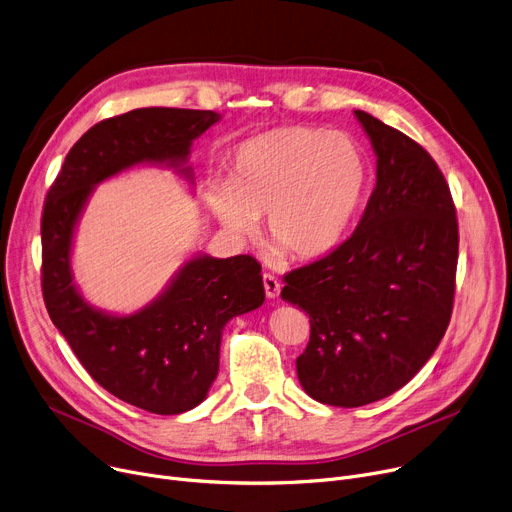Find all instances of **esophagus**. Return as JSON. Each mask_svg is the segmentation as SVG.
Segmentation results:
<instances>
[{
	"instance_id": "34e87169",
	"label": "esophagus",
	"mask_w": 512,
	"mask_h": 512,
	"mask_svg": "<svg viewBox=\"0 0 512 512\" xmlns=\"http://www.w3.org/2000/svg\"><path fill=\"white\" fill-rule=\"evenodd\" d=\"M263 288H265L267 299H276L280 294V282L272 274H263Z\"/></svg>"
}]
</instances>
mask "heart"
<instances>
[{
    "mask_svg": "<svg viewBox=\"0 0 512 512\" xmlns=\"http://www.w3.org/2000/svg\"><path fill=\"white\" fill-rule=\"evenodd\" d=\"M369 159L344 132L278 126L240 143L228 182L209 186L218 222L238 240L267 215V240L294 261L332 253L353 228L369 191Z\"/></svg>",
    "mask_w": 512,
    "mask_h": 512,
    "instance_id": "b5f03b06",
    "label": "heart"
}]
</instances>
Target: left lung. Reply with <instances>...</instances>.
I'll return each instance as SVG.
<instances>
[{"label":"left lung","instance_id":"8db88e82","mask_svg":"<svg viewBox=\"0 0 512 512\" xmlns=\"http://www.w3.org/2000/svg\"><path fill=\"white\" fill-rule=\"evenodd\" d=\"M378 157L365 213L340 247L284 276L280 297L309 315L303 390L363 407L405 386L452 315L459 224L444 174L407 134L355 110Z\"/></svg>","mask_w":512,"mask_h":512}]
</instances>
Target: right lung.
I'll return each instance as SVG.
<instances>
[{"label":"right lung","instance_id":"right-lung-1","mask_svg":"<svg viewBox=\"0 0 512 512\" xmlns=\"http://www.w3.org/2000/svg\"><path fill=\"white\" fill-rule=\"evenodd\" d=\"M218 120L209 110L176 107L107 118L70 149L43 207L41 286L53 326L99 386L155 415H178L205 400L218 378L224 326L265 301L261 265L251 255H197L155 301L114 315L87 303L72 282V238L93 188L128 168L168 166L193 182L191 145Z\"/></svg>","mask_w":512,"mask_h":512}]
</instances>
